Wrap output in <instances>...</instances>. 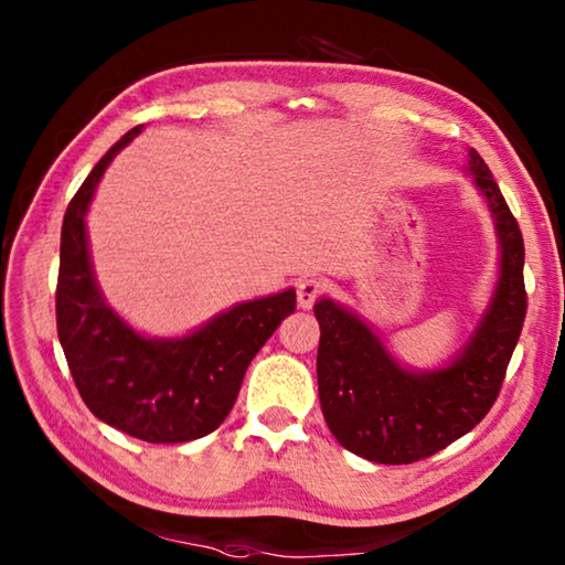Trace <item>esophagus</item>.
Segmentation results:
<instances>
[{"label": "esophagus", "mask_w": 565, "mask_h": 565, "mask_svg": "<svg viewBox=\"0 0 565 565\" xmlns=\"http://www.w3.org/2000/svg\"><path fill=\"white\" fill-rule=\"evenodd\" d=\"M322 289H326V284H322L320 279H303V281H298V289H296L298 308H301V310H310V308H313L316 298L322 294Z\"/></svg>", "instance_id": "esophagus-1"}]
</instances>
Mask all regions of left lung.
I'll use <instances>...</instances> for the list:
<instances>
[{
    "label": "left lung",
    "instance_id": "1",
    "mask_svg": "<svg viewBox=\"0 0 565 565\" xmlns=\"http://www.w3.org/2000/svg\"><path fill=\"white\" fill-rule=\"evenodd\" d=\"M466 172L481 191L500 247L498 279L481 320L447 364L411 369L369 322L320 298L318 395L344 449L376 463H413L449 447L493 407L526 313L524 239L488 164L473 148Z\"/></svg>",
    "mask_w": 565,
    "mask_h": 565
}]
</instances>
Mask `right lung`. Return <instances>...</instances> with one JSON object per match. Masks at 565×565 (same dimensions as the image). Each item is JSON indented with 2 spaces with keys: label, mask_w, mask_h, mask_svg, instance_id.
Listing matches in <instances>:
<instances>
[{
  "label": "right lung",
  "mask_w": 565,
  "mask_h": 565,
  "mask_svg": "<svg viewBox=\"0 0 565 565\" xmlns=\"http://www.w3.org/2000/svg\"><path fill=\"white\" fill-rule=\"evenodd\" d=\"M140 130L130 128L94 164L65 211L57 338L82 401L102 423L142 441L179 444L211 435L233 411L249 362L294 313L296 291L237 303L182 338H148L106 303L92 264L87 211L106 167Z\"/></svg>",
  "instance_id": "obj_1"
}]
</instances>
